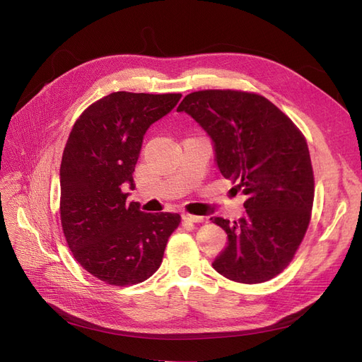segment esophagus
I'll list each match as a JSON object with an SVG mask.
<instances>
[{
    "label": "esophagus",
    "mask_w": 362,
    "mask_h": 362,
    "mask_svg": "<svg viewBox=\"0 0 362 362\" xmlns=\"http://www.w3.org/2000/svg\"><path fill=\"white\" fill-rule=\"evenodd\" d=\"M184 222H190V223H201L204 222V217L201 216H193V214H182Z\"/></svg>",
    "instance_id": "esophagus-1"
}]
</instances>
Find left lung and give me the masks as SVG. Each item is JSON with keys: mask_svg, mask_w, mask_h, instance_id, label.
Returning <instances> with one entry per match:
<instances>
[{"mask_svg": "<svg viewBox=\"0 0 362 362\" xmlns=\"http://www.w3.org/2000/svg\"><path fill=\"white\" fill-rule=\"evenodd\" d=\"M177 112L206 131L218 170L247 196L238 221L211 217L228 234L213 267L242 284L275 278L290 264L311 218L314 175L303 134L275 104L249 92H193Z\"/></svg>", "mask_w": 362, "mask_h": 362, "instance_id": "obj_1", "label": "left lung"}]
</instances>
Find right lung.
Segmentation results:
<instances>
[{
  "instance_id": "obj_1",
  "label": "right lung",
  "mask_w": 362,
  "mask_h": 362,
  "mask_svg": "<svg viewBox=\"0 0 362 362\" xmlns=\"http://www.w3.org/2000/svg\"><path fill=\"white\" fill-rule=\"evenodd\" d=\"M181 93L115 92L93 103L72 127L60 164V218L80 266L117 287L146 281L160 267L177 213H144L127 202L148 128Z\"/></svg>"
}]
</instances>
